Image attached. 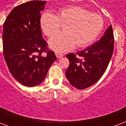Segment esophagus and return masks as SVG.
Here are the masks:
<instances>
[{"label":"esophagus","instance_id":"34e87169","mask_svg":"<svg viewBox=\"0 0 126 126\" xmlns=\"http://www.w3.org/2000/svg\"><path fill=\"white\" fill-rule=\"evenodd\" d=\"M55 55H56V56H57V57L58 59H60V58L63 57V54L61 53V52H56Z\"/></svg>","mask_w":126,"mask_h":126}]
</instances>
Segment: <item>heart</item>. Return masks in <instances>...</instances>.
Here are the masks:
<instances>
[{
  "instance_id": "b5f03b06",
  "label": "heart",
  "mask_w": 126,
  "mask_h": 126,
  "mask_svg": "<svg viewBox=\"0 0 126 126\" xmlns=\"http://www.w3.org/2000/svg\"><path fill=\"white\" fill-rule=\"evenodd\" d=\"M64 27L63 33L52 36L50 47L57 52L72 49L76 45L83 48L90 45L101 33L104 27L103 17L98 14L77 6L59 10L57 15L44 13L40 18V26L47 36H52Z\"/></svg>"
}]
</instances>
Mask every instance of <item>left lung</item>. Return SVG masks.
<instances>
[{"label":"left lung","mask_w":126,"mask_h":126,"mask_svg":"<svg viewBox=\"0 0 126 126\" xmlns=\"http://www.w3.org/2000/svg\"><path fill=\"white\" fill-rule=\"evenodd\" d=\"M113 48V32L110 25L100 40L76 54H67L69 65L65 76L69 83L78 89L94 84L107 68Z\"/></svg>","instance_id":"8db88e82"}]
</instances>
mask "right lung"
<instances>
[{"label":"right lung","mask_w":126,"mask_h":126,"mask_svg":"<svg viewBox=\"0 0 126 126\" xmlns=\"http://www.w3.org/2000/svg\"><path fill=\"white\" fill-rule=\"evenodd\" d=\"M47 2L32 0L18 5L3 25V55L7 67L15 79L28 87L40 84L57 59L42 35L40 11Z\"/></svg>","instance_id":"right-lung-1"}]
</instances>
